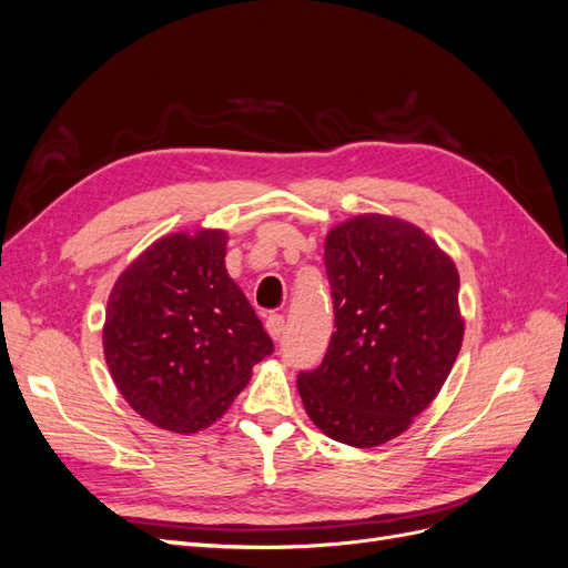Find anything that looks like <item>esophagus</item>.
I'll list each match as a JSON object with an SVG mask.
<instances>
[{"mask_svg":"<svg viewBox=\"0 0 568 568\" xmlns=\"http://www.w3.org/2000/svg\"><path fill=\"white\" fill-rule=\"evenodd\" d=\"M265 329H267V334L277 341L280 336H282V332H284V315H270L267 320H265Z\"/></svg>","mask_w":568,"mask_h":568,"instance_id":"1","label":"esophagus"}]
</instances>
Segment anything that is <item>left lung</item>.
<instances>
[{"label": "left lung", "mask_w": 568, "mask_h": 568, "mask_svg": "<svg viewBox=\"0 0 568 568\" xmlns=\"http://www.w3.org/2000/svg\"><path fill=\"white\" fill-rule=\"evenodd\" d=\"M334 326L322 365L298 374L317 428L353 448L400 436L443 388L462 348L459 274L405 220L357 215L324 242Z\"/></svg>", "instance_id": "1"}]
</instances>
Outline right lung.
<instances>
[{
  "label": "right lung",
  "instance_id": "add662e5",
  "mask_svg": "<svg viewBox=\"0 0 568 568\" xmlns=\"http://www.w3.org/2000/svg\"><path fill=\"white\" fill-rule=\"evenodd\" d=\"M227 232L159 239L120 274L104 355L130 407L165 432L196 434L225 415L274 346L225 270Z\"/></svg>",
  "mask_w": 568,
  "mask_h": 568
}]
</instances>
